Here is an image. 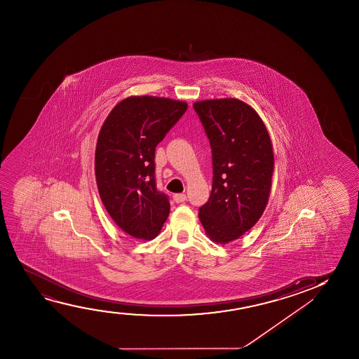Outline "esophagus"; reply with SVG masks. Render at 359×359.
<instances>
[{"label": "esophagus", "instance_id": "1", "mask_svg": "<svg viewBox=\"0 0 359 359\" xmlns=\"http://www.w3.org/2000/svg\"><path fill=\"white\" fill-rule=\"evenodd\" d=\"M172 200H174V202H177V203H182V202L187 201V195L185 194H175L172 196Z\"/></svg>", "mask_w": 359, "mask_h": 359}]
</instances>
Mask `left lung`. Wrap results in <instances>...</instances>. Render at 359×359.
<instances>
[{
  "label": "left lung",
  "instance_id": "obj_1",
  "mask_svg": "<svg viewBox=\"0 0 359 359\" xmlns=\"http://www.w3.org/2000/svg\"><path fill=\"white\" fill-rule=\"evenodd\" d=\"M210 140L213 182L198 218L207 236L226 244L255 226L265 211L273 172L270 135L259 114L239 99L194 104Z\"/></svg>",
  "mask_w": 359,
  "mask_h": 359
}]
</instances>
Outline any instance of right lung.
I'll return each mask as SVG.
<instances>
[{
    "instance_id": "1",
    "label": "right lung",
    "mask_w": 359,
    "mask_h": 359,
    "mask_svg": "<svg viewBox=\"0 0 359 359\" xmlns=\"http://www.w3.org/2000/svg\"><path fill=\"white\" fill-rule=\"evenodd\" d=\"M187 109L180 100L128 97L114 107L100 128L95 148L99 195L113 221L133 238H156L169 216V198L156 184L154 152Z\"/></svg>"
}]
</instances>
